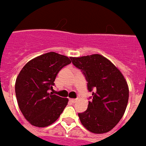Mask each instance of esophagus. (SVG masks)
Returning a JSON list of instances; mask_svg holds the SVG:
<instances>
[{"label": "esophagus", "mask_w": 146, "mask_h": 146, "mask_svg": "<svg viewBox=\"0 0 146 146\" xmlns=\"http://www.w3.org/2000/svg\"><path fill=\"white\" fill-rule=\"evenodd\" d=\"M70 102L71 103H75V102H77V100L76 99H70Z\"/></svg>", "instance_id": "34e87169"}]
</instances>
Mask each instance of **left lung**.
<instances>
[{"label":"left lung","mask_w":146,"mask_h":146,"mask_svg":"<svg viewBox=\"0 0 146 146\" xmlns=\"http://www.w3.org/2000/svg\"><path fill=\"white\" fill-rule=\"evenodd\" d=\"M72 63L83 70L92 101L79 113L82 125L89 132L102 134L113 129L126 110L129 89L121 71L101 54L72 58Z\"/></svg>","instance_id":"1"}]
</instances>
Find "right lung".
I'll list each match as a JSON object with an SVG mask.
<instances>
[{
	"mask_svg": "<svg viewBox=\"0 0 146 146\" xmlns=\"http://www.w3.org/2000/svg\"><path fill=\"white\" fill-rule=\"evenodd\" d=\"M71 60V57L49 52L31 59L20 70L15 82L16 98L22 114L31 125H51L62 113L68 99L51 91L58 73Z\"/></svg>",
	"mask_w": 146,
	"mask_h": 146,
	"instance_id": "obj_1",
	"label": "right lung"
}]
</instances>
